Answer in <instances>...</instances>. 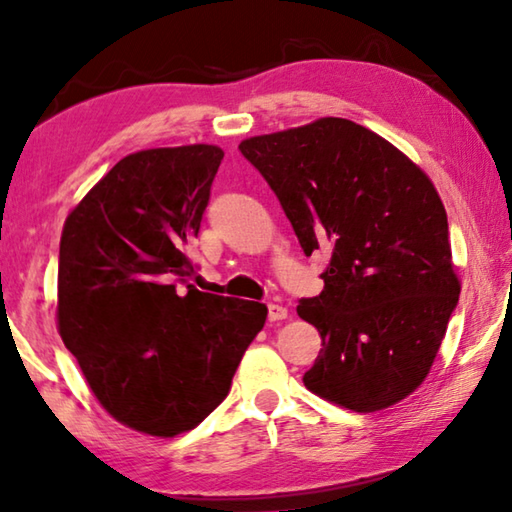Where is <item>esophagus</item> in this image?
<instances>
[{
    "label": "esophagus",
    "mask_w": 512,
    "mask_h": 512,
    "mask_svg": "<svg viewBox=\"0 0 512 512\" xmlns=\"http://www.w3.org/2000/svg\"><path fill=\"white\" fill-rule=\"evenodd\" d=\"M287 316H289V309L287 307L275 305V302H271V305H268V320H271V323H277V320H284Z\"/></svg>",
    "instance_id": "esophagus-1"
}]
</instances>
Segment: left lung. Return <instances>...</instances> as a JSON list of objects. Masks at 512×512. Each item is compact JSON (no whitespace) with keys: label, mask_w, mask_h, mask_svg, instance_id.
<instances>
[{"label":"left lung","mask_w":512,"mask_h":512,"mask_svg":"<svg viewBox=\"0 0 512 512\" xmlns=\"http://www.w3.org/2000/svg\"><path fill=\"white\" fill-rule=\"evenodd\" d=\"M239 151L275 192L305 255L329 253L323 291L298 305L323 339L305 386L357 413L404 400L429 375L461 293L429 176L341 117L250 137Z\"/></svg>","instance_id":"left-lung-1"}]
</instances>
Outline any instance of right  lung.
Masks as SVG:
<instances>
[{
    "instance_id": "add662e5",
    "label": "right lung",
    "mask_w": 512,
    "mask_h": 512,
    "mask_svg": "<svg viewBox=\"0 0 512 512\" xmlns=\"http://www.w3.org/2000/svg\"><path fill=\"white\" fill-rule=\"evenodd\" d=\"M223 151L146 149L119 160L69 212L58 332L117 422L171 438L219 406L268 309L198 291V235Z\"/></svg>"
}]
</instances>
